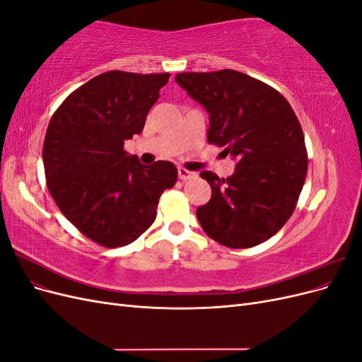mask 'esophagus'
I'll list each match as a JSON object with an SVG mask.
<instances>
[{
    "label": "esophagus",
    "mask_w": 362,
    "mask_h": 362,
    "mask_svg": "<svg viewBox=\"0 0 362 362\" xmlns=\"http://www.w3.org/2000/svg\"><path fill=\"white\" fill-rule=\"evenodd\" d=\"M178 177L180 180H192L196 177V173L192 170H187L185 168H178Z\"/></svg>",
    "instance_id": "esophagus-1"
}]
</instances>
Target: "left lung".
Masks as SVG:
<instances>
[{"label": "left lung", "mask_w": 362, "mask_h": 362, "mask_svg": "<svg viewBox=\"0 0 362 362\" xmlns=\"http://www.w3.org/2000/svg\"><path fill=\"white\" fill-rule=\"evenodd\" d=\"M175 81L210 115L208 141L237 161L223 180L201 172L211 187V199L196 210L202 229L234 249L266 242L293 214L308 170L291 105L273 87L233 69L182 72Z\"/></svg>", "instance_id": "8db88e82"}]
</instances>
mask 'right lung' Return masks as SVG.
Returning a JSON list of instances; mask_svg holds the SVG:
<instances>
[{
	"label": "right lung",
	"mask_w": 362,
	"mask_h": 362,
	"mask_svg": "<svg viewBox=\"0 0 362 362\" xmlns=\"http://www.w3.org/2000/svg\"><path fill=\"white\" fill-rule=\"evenodd\" d=\"M170 74L108 71L72 92L43 141L48 190L64 217L98 245L133 243L156 221L161 193L177 182L170 161L141 164L124 141L144 131Z\"/></svg>",
	"instance_id": "right-lung-1"
}]
</instances>
